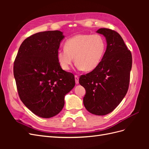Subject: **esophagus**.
<instances>
[{
  "label": "esophagus",
  "instance_id": "1",
  "mask_svg": "<svg viewBox=\"0 0 149 149\" xmlns=\"http://www.w3.org/2000/svg\"><path fill=\"white\" fill-rule=\"evenodd\" d=\"M74 78H75L76 84H79V76H77V75H75V76H74Z\"/></svg>",
  "mask_w": 149,
  "mask_h": 149
}]
</instances>
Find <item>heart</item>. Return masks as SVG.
<instances>
[{"instance_id": "obj_1", "label": "heart", "mask_w": 149, "mask_h": 149, "mask_svg": "<svg viewBox=\"0 0 149 149\" xmlns=\"http://www.w3.org/2000/svg\"><path fill=\"white\" fill-rule=\"evenodd\" d=\"M106 42L99 34H78L67 40L65 48L57 52L56 57L61 68L69 70L74 61L79 70L91 71L100 64L104 56Z\"/></svg>"}]
</instances>
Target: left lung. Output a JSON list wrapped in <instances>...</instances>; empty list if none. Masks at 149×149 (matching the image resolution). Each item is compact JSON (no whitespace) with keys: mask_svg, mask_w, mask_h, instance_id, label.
<instances>
[{"mask_svg":"<svg viewBox=\"0 0 149 149\" xmlns=\"http://www.w3.org/2000/svg\"><path fill=\"white\" fill-rule=\"evenodd\" d=\"M96 32L106 38L104 56L96 68L81 76L79 83L86 90V109L93 114L104 116L113 111L127 93L132 58L118 32L104 28Z\"/></svg>","mask_w":149,"mask_h":149,"instance_id":"8db88e82","label":"left lung"}]
</instances>
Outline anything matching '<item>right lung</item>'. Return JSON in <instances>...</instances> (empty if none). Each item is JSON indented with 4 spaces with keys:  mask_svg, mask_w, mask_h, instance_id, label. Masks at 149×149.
Instances as JSON below:
<instances>
[{
    "mask_svg": "<svg viewBox=\"0 0 149 149\" xmlns=\"http://www.w3.org/2000/svg\"><path fill=\"white\" fill-rule=\"evenodd\" d=\"M64 38L59 30L33 34L22 42L14 61L13 75L20 100L40 118L59 113L65 95L75 85L73 74L63 70L57 60Z\"/></svg>",
    "mask_w": 149,
    "mask_h": 149,
    "instance_id": "right-lung-1",
    "label": "right lung"
}]
</instances>
